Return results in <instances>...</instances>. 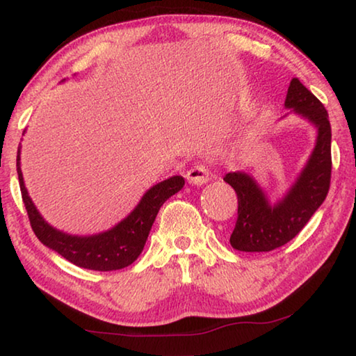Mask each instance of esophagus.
<instances>
[{
    "mask_svg": "<svg viewBox=\"0 0 356 356\" xmlns=\"http://www.w3.org/2000/svg\"><path fill=\"white\" fill-rule=\"evenodd\" d=\"M185 176H187V180L190 184L202 185L211 179V172H209V168L206 165H195L193 168L188 169Z\"/></svg>",
    "mask_w": 356,
    "mask_h": 356,
    "instance_id": "34e87169",
    "label": "esophagus"
}]
</instances>
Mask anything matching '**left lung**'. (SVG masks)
Returning a JSON list of instances; mask_svg holds the SVG:
<instances>
[{"instance_id": "1", "label": "left lung", "mask_w": 356, "mask_h": 356, "mask_svg": "<svg viewBox=\"0 0 356 356\" xmlns=\"http://www.w3.org/2000/svg\"><path fill=\"white\" fill-rule=\"evenodd\" d=\"M285 107L317 127L315 149L301 176L277 204H269L266 195L249 174L228 172L223 177L238 195V220L229 238L236 250L270 252L285 245L306 227L328 195L332 166L328 112L296 77L290 82Z\"/></svg>"}]
</instances>
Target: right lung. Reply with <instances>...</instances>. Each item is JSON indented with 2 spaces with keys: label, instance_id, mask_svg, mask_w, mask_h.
I'll return each mask as SVG.
<instances>
[{
  "label": "right lung",
  "instance_id": "add662e5",
  "mask_svg": "<svg viewBox=\"0 0 356 356\" xmlns=\"http://www.w3.org/2000/svg\"><path fill=\"white\" fill-rule=\"evenodd\" d=\"M17 174H19L22 200H24L36 238L76 266L93 270H115L129 266L143 252L163 202L182 190L185 184L184 177L180 176L163 180L154 185L143 196L136 209L114 228L101 234L82 238V236H71L52 228L38 212L24 184L20 169V150L17 154Z\"/></svg>",
  "mask_w": 356,
  "mask_h": 356
}]
</instances>
